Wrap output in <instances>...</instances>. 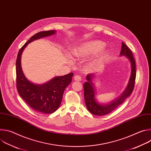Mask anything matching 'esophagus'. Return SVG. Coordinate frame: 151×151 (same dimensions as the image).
Here are the masks:
<instances>
[{"label":"esophagus","instance_id":"esophagus-1","mask_svg":"<svg viewBox=\"0 0 151 151\" xmlns=\"http://www.w3.org/2000/svg\"><path fill=\"white\" fill-rule=\"evenodd\" d=\"M82 79L81 76L79 75H75L74 76V80L75 81H81Z\"/></svg>","mask_w":151,"mask_h":151}]
</instances>
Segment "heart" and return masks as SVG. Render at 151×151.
Here are the masks:
<instances>
[{
  "instance_id": "heart-1",
  "label": "heart",
  "mask_w": 151,
  "mask_h": 151,
  "mask_svg": "<svg viewBox=\"0 0 151 151\" xmlns=\"http://www.w3.org/2000/svg\"><path fill=\"white\" fill-rule=\"evenodd\" d=\"M104 46V44L99 40H92L86 42L83 45L75 48L73 52L74 55L78 57H88L100 50ZM107 52L102 51L96 54L93 58L91 64L94 66H97L101 61L106 57Z\"/></svg>"
}]
</instances>
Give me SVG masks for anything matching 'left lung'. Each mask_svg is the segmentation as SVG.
<instances>
[{"instance_id":"left-lung-1","label":"left lung","mask_w":151,"mask_h":151,"mask_svg":"<svg viewBox=\"0 0 151 151\" xmlns=\"http://www.w3.org/2000/svg\"><path fill=\"white\" fill-rule=\"evenodd\" d=\"M120 55H125L130 60L132 67L131 76L125 91L121 96L114 100L111 103L100 104L96 101L95 99V90L92 82V79L94 77V75L93 74H88L87 76V82H85L83 84L84 99L88 110L93 115L103 116L112 112L120 106L127 97L130 96L133 91L136 76V63L132 51L127 47L124 42H122Z\"/></svg>"}]
</instances>
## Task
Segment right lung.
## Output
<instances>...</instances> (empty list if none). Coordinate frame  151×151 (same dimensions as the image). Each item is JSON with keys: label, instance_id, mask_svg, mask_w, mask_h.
I'll list each match as a JSON object with an SVG mask.
<instances>
[{"label": "right lung", "instance_id": "obj_1", "mask_svg": "<svg viewBox=\"0 0 151 151\" xmlns=\"http://www.w3.org/2000/svg\"><path fill=\"white\" fill-rule=\"evenodd\" d=\"M55 30L40 32L33 35L21 47L18 53L16 61L17 88L19 95L35 111L49 114L55 112L59 107L64 90L71 83L73 73L62 76H57L48 82L35 84L24 76L21 66V57L24 48L29 43L42 37L55 33Z\"/></svg>", "mask_w": 151, "mask_h": 151}]
</instances>
